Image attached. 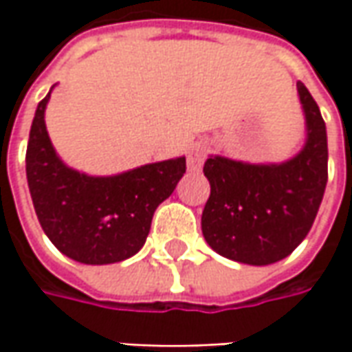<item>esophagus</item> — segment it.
<instances>
[{"instance_id": "obj_1", "label": "esophagus", "mask_w": 352, "mask_h": 352, "mask_svg": "<svg viewBox=\"0 0 352 352\" xmlns=\"http://www.w3.org/2000/svg\"><path fill=\"white\" fill-rule=\"evenodd\" d=\"M206 162V144L196 142L188 148V170L190 172H199Z\"/></svg>"}]
</instances>
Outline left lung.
I'll list each match as a JSON object with an SVG mask.
<instances>
[{
	"mask_svg": "<svg viewBox=\"0 0 352 352\" xmlns=\"http://www.w3.org/2000/svg\"><path fill=\"white\" fill-rule=\"evenodd\" d=\"M304 111V146L282 162H243L210 155L204 174L211 194L201 233L225 258L266 266L286 258L316 221L327 186V129L318 103L296 84Z\"/></svg>",
	"mask_w": 352,
	"mask_h": 352,
	"instance_id": "8db88e82",
	"label": "left lung"
}]
</instances>
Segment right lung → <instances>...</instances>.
I'll return each mask as SVG.
<instances>
[{
    "label": "right lung",
    "instance_id": "right-lung-1",
    "mask_svg": "<svg viewBox=\"0 0 352 352\" xmlns=\"http://www.w3.org/2000/svg\"><path fill=\"white\" fill-rule=\"evenodd\" d=\"M54 86L36 105L27 144V182L50 243L82 264L127 261L142 249L156 208L186 172V156L111 176L70 168L48 137L45 111Z\"/></svg>",
    "mask_w": 352,
    "mask_h": 352
}]
</instances>
